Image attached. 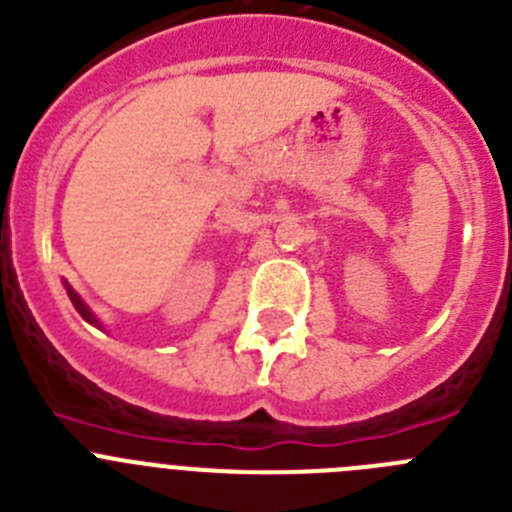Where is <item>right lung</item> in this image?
Wrapping results in <instances>:
<instances>
[{
    "label": "right lung",
    "instance_id": "obj_1",
    "mask_svg": "<svg viewBox=\"0 0 512 512\" xmlns=\"http://www.w3.org/2000/svg\"><path fill=\"white\" fill-rule=\"evenodd\" d=\"M66 292H69V300H71V302H74L76 312H79L81 318L87 320V323L97 325V328H99V320H97V315H94V312H92V310H89V307H87V305H84V300H81V297H79V295H76V292H74V289H71V287H69V284H66Z\"/></svg>",
    "mask_w": 512,
    "mask_h": 512
}]
</instances>
